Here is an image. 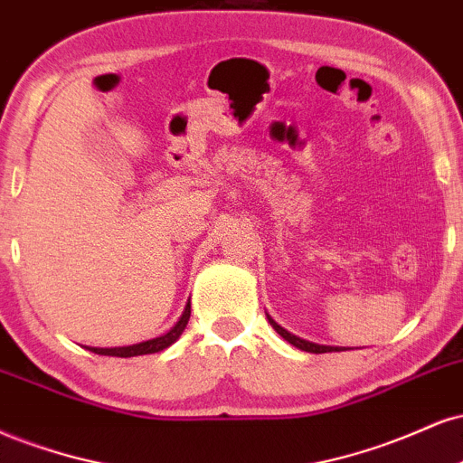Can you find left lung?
Returning a JSON list of instances; mask_svg holds the SVG:
<instances>
[{
  "label": "left lung",
  "instance_id": "1",
  "mask_svg": "<svg viewBox=\"0 0 463 463\" xmlns=\"http://www.w3.org/2000/svg\"><path fill=\"white\" fill-rule=\"evenodd\" d=\"M269 323L273 325V329L277 331V334L281 335V338L288 340L292 346H297V349H301V351H307V353H331V351H340L338 346H323V345H314V342H307V340H303V338H297L295 334H290V331H286L284 327H281V325H277L275 320L270 318V317H269Z\"/></svg>",
  "mask_w": 463,
  "mask_h": 463
}]
</instances>
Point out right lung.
<instances>
[{
	"label": "right lung",
	"mask_w": 463,
	"mask_h": 463,
	"mask_svg": "<svg viewBox=\"0 0 463 463\" xmlns=\"http://www.w3.org/2000/svg\"><path fill=\"white\" fill-rule=\"evenodd\" d=\"M188 318H190V301L186 303V307H184V314L179 317L177 323L173 325L165 335H160V338L138 342V345H129V346H112V349H97V346H86V349L97 353V355H112V357H136V355H149V353L165 351L179 338V335H182V331L186 329L188 325Z\"/></svg>",
	"instance_id": "add662e5"
}]
</instances>
